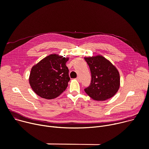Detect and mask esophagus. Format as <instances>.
I'll return each mask as SVG.
<instances>
[{
  "mask_svg": "<svg viewBox=\"0 0 149 149\" xmlns=\"http://www.w3.org/2000/svg\"><path fill=\"white\" fill-rule=\"evenodd\" d=\"M76 79L78 81V82H81V79H80V78L79 77H77V78H76Z\"/></svg>",
  "mask_w": 149,
  "mask_h": 149,
  "instance_id": "1",
  "label": "esophagus"
}]
</instances>
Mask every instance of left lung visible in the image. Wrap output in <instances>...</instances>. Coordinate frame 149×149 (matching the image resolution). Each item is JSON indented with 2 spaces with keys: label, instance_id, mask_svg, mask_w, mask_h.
I'll use <instances>...</instances> for the list:
<instances>
[{
  "label": "left lung",
  "instance_id": "1",
  "mask_svg": "<svg viewBox=\"0 0 149 149\" xmlns=\"http://www.w3.org/2000/svg\"><path fill=\"white\" fill-rule=\"evenodd\" d=\"M91 74L90 85L84 89L95 100H105L112 97L120 86L119 74L116 67L102 56L85 57Z\"/></svg>",
  "mask_w": 149,
  "mask_h": 149
}]
</instances>
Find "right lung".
Returning <instances> with one entry per match:
<instances>
[{
  "instance_id": "right-lung-1",
  "label": "right lung",
  "mask_w": 149,
  "mask_h": 149,
  "mask_svg": "<svg viewBox=\"0 0 149 149\" xmlns=\"http://www.w3.org/2000/svg\"><path fill=\"white\" fill-rule=\"evenodd\" d=\"M68 59L69 58L52 54L32 67L29 83L38 96L53 99L66 90L70 80L66 65Z\"/></svg>"
}]
</instances>
